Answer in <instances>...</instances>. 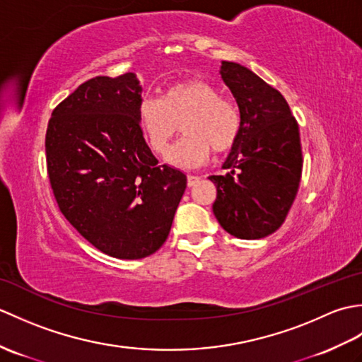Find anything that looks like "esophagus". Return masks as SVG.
<instances>
[{"label":"esophagus","instance_id":"1","mask_svg":"<svg viewBox=\"0 0 362 362\" xmlns=\"http://www.w3.org/2000/svg\"><path fill=\"white\" fill-rule=\"evenodd\" d=\"M199 180H201V177H197V175H188V179H187L188 187H194Z\"/></svg>","mask_w":362,"mask_h":362}]
</instances>
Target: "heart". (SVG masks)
<instances>
[{
	"label": "heart",
	"mask_w": 362,
	"mask_h": 362,
	"mask_svg": "<svg viewBox=\"0 0 362 362\" xmlns=\"http://www.w3.org/2000/svg\"><path fill=\"white\" fill-rule=\"evenodd\" d=\"M138 119L149 148L163 153L182 126L185 136L168 152V161L179 168H197L210 158L211 148L226 152L236 143L241 115L233 101L201 79L173 83L160 99H144Z\"/></svg>",
	"instance_id": "b5f03b06"
}]
</instances>
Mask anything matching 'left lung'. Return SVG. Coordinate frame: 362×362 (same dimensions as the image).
I'll return each mask as SVG.
<instances>
[{
  "mask_svg": "<svg viewBox=\"0 0 362 362\" xmlns=\"http://www.w3.org/2000/svg\"><path fill=\"white\" fill-rule=\"evenodd\" d=\"M221 78L241 115V130L222 168L213 213L221 227L241 240L274 233L294 202L302 177V146L286 99L249 68L221 64Z\"/></svg>",
  "mask_w": 362,
  "mask_h": 362,
  "instance_id": "obj_1",
  "label": "left lung"
}]
</instances>
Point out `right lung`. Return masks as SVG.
<instances>
[{
	"instance_id": "obj_1",
	"label": "right lung",
	"mask_w": 362,
	"mask_h": 362,
	"mask_svg": "<svg viewBox=\"0 0 362 362\" xmlns=\"http://www.w3.org/2000/svg\"><path fill=\"white\" fill-rule=\"evenodd\" d=\"M135 73L83 82L54 109L45 151L54 197L66 221L105 255L140 259L171 230L187 175L158 165L138 119Z\"/></svg>"
}]
</instances>
